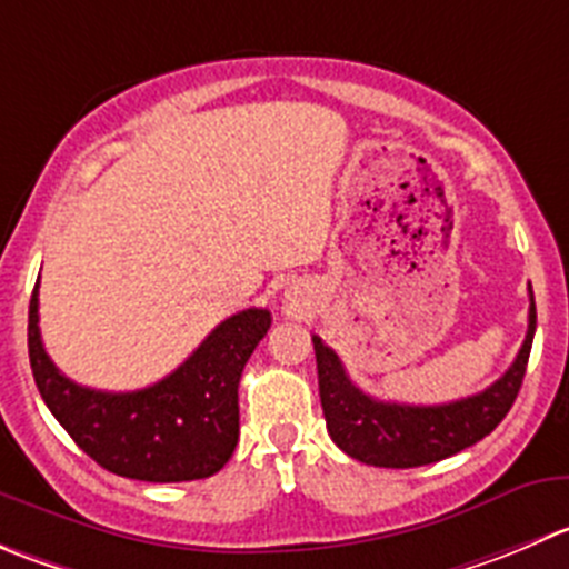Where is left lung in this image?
Here are the masks:
<instances>
[{"label": "left lung", "mask_w": 569, "mask_h": 569, "mask_svg": "<svg viewBox=\"0 0 569 569\" xmlns=\"http://www.w3.org/2000/svg\"><path fill=\"white\" fill-rule=\"evenodd\" d=\"M528 297L531 308H528L526 341L503 378L478 395L442 406H406V402H386L363 395L345 372L341 358L319 336H313L319 400H322L330 439L350 459L363 465L406 470V467L442 461L489 437L515 406L531 356L537 306H533V291Z\"/></svg>", "instance_id": "1"}]
</instances>
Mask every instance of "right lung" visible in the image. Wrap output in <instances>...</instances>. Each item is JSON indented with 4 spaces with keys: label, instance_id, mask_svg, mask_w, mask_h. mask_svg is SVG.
<instances>
[{
    "label": "right lung",
    "instance_id": "add662e5",
    "mask_svg": "<svg viewBox=\"0 0 569 569\" xmlns=\"http://www.w3.org/2000/svg\"><path fill=\"white\" fill-rule=\"evenodd\" d=\"M272 313L247 308L219 322L200 347L158 383L99 391L66 378L47 356L38 328V283L27 347L38 391L77 448L121 478L197 481L222 470L239 442V380Z\"/></svg>",
    "mask_w": 569,
    "mask_h": 569
}]
</instances>
